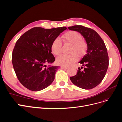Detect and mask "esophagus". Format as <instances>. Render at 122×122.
Masks as SVG:
<instances>
[{"label":"esophagus","mask_w":122,"mask_h":122,"mask_svg":"<svg viewBox=\"0 0 122 122\" xmlns=\"http://www.w3.org/2000/svg\"><path fill=\"white\" fill-rule=\"evenodd\" d=\"M61 68L62 69H67L68 68V67H66V66H61Z\"/></svg>","instance_id":"34e87169"}]
</instances>
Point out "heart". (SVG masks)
Here are the masks:
<instances>
[{"label": "heart", "instance_id": "1", "mask_svg": "<svg viewBox=\"0 0 122 122\" xmlns=\"http://www.w3.org/2000/svg\"><path fill=\"white\" fill-rule=\"evenodd\" d=\"M63 38L65 42L72 45L69 55H61L56 59L57 63L62 66H69L75 62L77 57L80 58L85 54L87 49V44L83 39L82 36L76 31L71 30L64 34ZM62 42L60 39H54L51 45V50L55 55H59L61 53Z\"/></svg>", "mask_w": 122, "mask_h": 122}]
</instances>
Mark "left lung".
I'll return each mask as SVG.
<instances>
[{
	"label": "left lung",
	"mask_w": 122,
	"mask_h": 122,
	"mask_svg": "<svg viewBox=\"0 0 122 122\" xmlns=\"http://www.w3.org/2000/svg\"><path fill=\"white\" fill-rule=\"evenodd\" d=\"M68 29L80 33L87 44L86 54L79 62L82 66L70 79L81 88L92 89L102 82L107 70L109 60L106 46L100 36L91 28L76 25Z\"/></svg>",
	"instance_id": "obj_1"
}]
</instances>
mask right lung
Instances as JSON below:
<instances>
[{
  "label": "right lung",
  "mask_w": 122,
  "mask_h": 122,
  "mask_svg": "<svg viewBox=\"0 0 122 122\" xmlns=\"http://www.w3.org/2000/svg\"><path fill=\"white\" fill-rule=\"evenodd\" d=\"M66 29L65 26L50 29L35 27L18 39L13 50L12 63L17 78L25 87L37 92L52 83L60 67H46V64L55 60L51 45Z\"/></svg>",
  "instance_id": "add662e5"
}]
</instances>
